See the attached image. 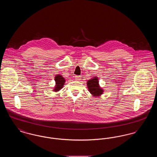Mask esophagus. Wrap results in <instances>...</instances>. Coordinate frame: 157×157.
Masks as SVG:
<instances>
[{"instance_id": "obj_1", "label": "esophagus", "mask_w": 157, "mask_h": 157, "mask_svg": "<svg viewBox=\"0 0 157 157\" xmlns=\"http://www.w3.org/2000/svg\"><path fill=\"white\" fill-rule=\"evenodd\" d=\"M81 77L80 76H75V80H76V81H80L81 79Z\"/></svg>"}]
</instances>
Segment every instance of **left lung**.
Here are the masks:
<instances>
[{"label": "left lung", "mask_w": 157, "mask_h": 157, "mask_svg": "<svg viewBox=\"0 0 157 157\" xmlns=\"http://www.w3.org/2000/svg\"><path fill=\"white\" fill-rule=\"evenodd\" d=\"M86 84L90 93L93 97H98L103 94L104 90L99 86L97 76L94 77L88 80Z\"/></svg>", "instance_id": "left-lung-1"}]
</instances>
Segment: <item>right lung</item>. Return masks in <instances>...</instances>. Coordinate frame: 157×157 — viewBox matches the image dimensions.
<instances>
[{
    "mask_svg": "<svg viewBox=\"0 0 157 157\" xmlns=\"http://www.w3.org/2000/svg\"><path fill=\"white\" fill-rule=\"evenodd\" d=\"M55 86L53 88V91L54 92H58L59 90H61L65 82V78L60 75H56L55 77Z\"/></svg>",
    "mask_w": 157,
    "mask_h": 157,
    "instance_id": "obj_1",
    "label": "right lung"
}]
</instances>
